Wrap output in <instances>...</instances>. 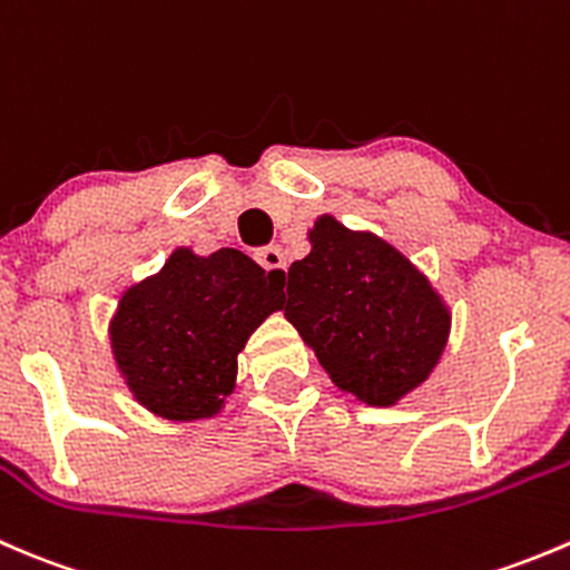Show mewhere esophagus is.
<instances>
[{
	"instance_id": "obj_1",
	"label": "esophagus",
	"mask_w": 570,
	"mask_h": 570,
	"mask_svg": "<svg viewBox=\"0 0 570 570\" xmlns=\"http://www.w3.org/2000/svg\"><path fill=\"white\" fill-rule=\"evenodd\" d=\"M257 263H261L266 272H274V274H285V252L279 249V246H266V249L257 252Z\"/></svg>"
}]
</instances>
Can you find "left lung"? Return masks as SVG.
<instances>
[{"instance_id":"left-lung-1","label":"left lung","mask_w":570,"mask_h":570,"mask_svg":"<svg viewBox=\"0 0 570 570\" xmlns=\"http://www.w3.org/2000/svg\"><path fill=\"white\" fill-rule=\"evenodd\" d=\"M309 255L287 268L285 318L335 387L368 407H396L446 352L452 307L407 255L371 229L321 213Z\"/></svg>"}]
</instances>
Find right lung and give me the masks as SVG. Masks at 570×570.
I'll return each mask as SVG.
<instances>
[{"label": "right lung", "mask_w": 570, "mask_h": 570, "mask_svg": "<svg viewBox=\"0 0 570 570\" xmlns=\"http://www.w3.org/2000/svg\"><path fill=\"white\" fill-rule=\"evenodd\" d=\"M283 307V274L238 249L196 255L177 246L160 272L124 287L107 337L135 402L157 419L190 424L224 413L238 354Z\"/></svg>", "instance_id": "add662e5"}]
</instances>
